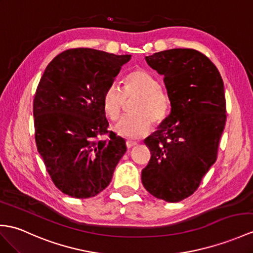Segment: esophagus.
Listing matches in <instances>:
<instances>
[{"mask_svg": "<svg viewBox=\"0 0 253 253\" xmlns=\"http://www.w3.org/2000/svg\"><path fill=\"white\" fill-rule=\"evenodd\" d=\"M134 145H137V142L136 141H131V140H126V146L128 149H130V148H132V146H134Z\"/></svg>", "mask_w": 253, "mask_h": 253, "instance_id": "1", "label": "esophagus"}]
</instances>
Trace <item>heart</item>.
Here are the masks:
<instances>
[{"instance_id": "obj_1", "label": "heart", "mask_w": 253, "mask_h": 253, "mask_svg": "<svg viewBox=\"0 0 253 253\" xmlns=\"http://www.w3.org/2000/svg\"><path fill=\"white\" fill-rule=\"evenodd\" d=\"M132 116L123 117L114 126V131L121 137L139 139L148 134L152 122L161 124L167 119L171 100L168 93L161 89L160 83L149 71L134 69L124 80L123 89L116 84L105 88L101 103L105 115L111 121H117L127 100H136Z\"/></svg>"}]
</instances>
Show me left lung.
Wrapping results in <instances>:
<instances>
[{"label": "left lung", "mask_w": 253, "mask_h": 253, "mask_svg": "<svg viewBox=\"0 0 253 253\" xmlns=\"http://www.w3.org/2000/svg\"><path fill=\"white\" fill-rule=\"evenodd\" d=\"M165 76L171 113L145 140L151 160L141 180L154 197L178 203L191 196L218 156L226 121L224 85L203 52L174 48L145 57Z\"/></svg>", "instance_id": "left-lung-1"}]
</instances>
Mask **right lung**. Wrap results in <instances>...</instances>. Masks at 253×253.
<instances>
[{
  "mask_svg": "<svg viewBox=\"0 0 253 253\" xmlns=\"http://www.w3.org/2000/svg\"><path fill=\"white\" fill-rule=\"evenodd\" d=\"M130 55L72 48L52 59L33 100L34 137L57 189L74 198L102 192L125 154V140L108 130L101 97ZM99 135H108L101 141Z\"/></svg>",
  "mask_w": 253,
  "mask_h": 253,
  "instance_id": "1",
  "label": "right lung"
}]
</instances>
